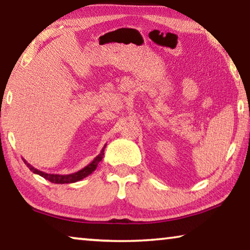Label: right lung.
Here are the masks:
<instances>
[{
  "label": "right lung",
  "instance_id": "add662e5",
  "mask_svg": "<svg viewBox=\"0 0 250 250\" xmlns=\"http://www.w3.org/2000/svg\"><path fill=\"white\" fill-rule=\"evenodd\" d=\"M105 146L104 145L103 150H101L100 153L96 156V158L91 161V162L88 164L87 167H84L83 168H82V170L78 171V172H75V173H71V174H65V175H62V174H49V173H45L43 171H40L37 170V168H35L34 167H32L31 164L27 163V161L25 159H22L24 161V163L26 164L27 167L31 170L33 173H35V174H39L41 175L42 177H44V179H46L49 182H52V183H55V184H65V183H75V182H78L80 180L84 179V177L88 176L89 174H91L92 172H94L96 168H97V166H98L99 162L101 160H103V156H104V149H105Z\"/></svg>",
  "mask_w": 250,
  "mask_h": 250
}]
</instances>
